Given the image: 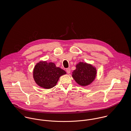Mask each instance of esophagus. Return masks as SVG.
<instances>
[{
	"instance_id": "1",
	"label": "esophagus",
	"mask_w": 131,
	"mask_h": 131,
	"mask_svg": "<svg viewBox=\"0 0 131 131\" xmlns=\"http://www.w3.org/2000/svg\"><path fill=\"white\" fill-rule=\"evenodd\" d=\"M66 71H67L68 74H70V72H71V70H70V68H68V69H66Z\"/></svg>"
}]
</instances>
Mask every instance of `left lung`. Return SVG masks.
Instances as JSON below:
<instances>
[{
  "instance_id": "8db88e82",
  "label": "left lung",
  "mask_w": 131,
  "mask_h": 131,
  "mask_svg": "<svg viewBox=\"0 0 131 131\" xmlns=\"http://www.w3.org/2000/svg\"><path fill=\"white\" fill-rule=\"evenodd\" d=\"M76 69L73 72L72 77L75 81L82 86L90 85L95 80L96 69L90 64L80 62L76 66Z\"/></svg>"
}]
</instances>
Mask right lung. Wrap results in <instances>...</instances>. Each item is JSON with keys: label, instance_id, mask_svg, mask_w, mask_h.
<instances>
[{"label": "right lung", "instance_id": "right-lung-1", "mask_svg": "<svg viewBox=\"0 0 131 131\" xmlns=\"http://www.w3.org/2000/svg\"><path fill=\"white\" fill-rule=\"evenodd\" d=\"M66 74V72L55 63L46 61H40L35 66L33 78L38 85L45 89H50L54 87L59 77Z\"/></svg>", "mask_w": 131, "mask_h": 131}]
</instances>
